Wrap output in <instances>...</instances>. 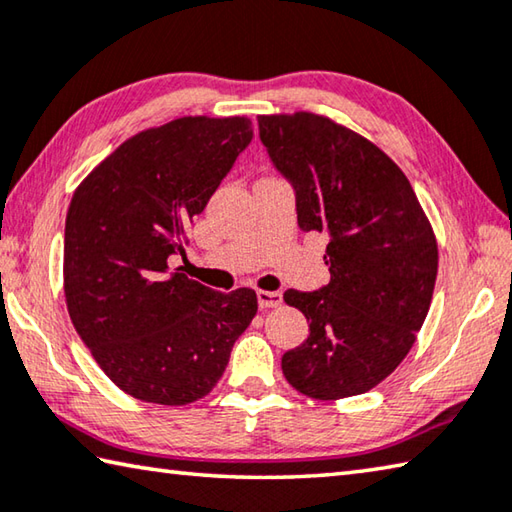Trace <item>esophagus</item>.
I'll return each instance as SVG.
<instances>
[{
    "label": "esophagus",
    "instance_id": "34e87169",
    "mask_svg": "<svg viewBox=\"0 0 512 512\" xmlns=\"http://www.w3.org/2000/svg\"><path fill=\"white\" fill-rule=\"evenodd\" d=\"M257 302H259V309H275V306L282 304V293L280 291H259Z\"/></svg>",
    "mask_w": 512,
    "mask_h": 512
}]
</instances>
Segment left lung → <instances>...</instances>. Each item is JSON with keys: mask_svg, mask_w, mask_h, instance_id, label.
<instances>
[{"mask_svg": "<svg viewBox=\"0 0 512 512\" xmlns=\"http://www.w3.org/2000/svg\"><path fill=\"white\" fill-rule=\"evenodd\" d=\"M259 138L295 188L297 224L327 232L320 291L288 288L309 338L282 356L315 401L365 394L410 353L430 311L439 248L410 181L365 136L311 111L259 116Z\"/></svg>", "mask_w": 512, "mask_h": 512, "instance_id": "obj_1", "label": "left lung"}]
</instances>
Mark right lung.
<instances>
[{
	"label": "right lung",
	"mask_w": 512,
	"mask_h": 512,
	"mask_svg": "<svg viewBox=\"0 0 512 512\" xmlns=\"http://www.w3.org/2000/svg\"><path fill=\"white\" fill-rule=\"evenodd\" d=\"M250 138L246 116L176 118L127 138L73 192L71 322L111 383L138 401L188 405L210 394L255 318L253 288L219 293L170 273V257H185V228Z\"/></svg>",
	"instance_id": "right-lung-1"
}]
</instances>
